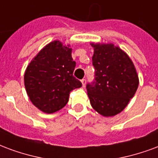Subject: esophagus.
Instances as JSON below:
<instances>
[{
  "mask_svg": "<svg viewBox=\"0 0 158 158\" xmlns=\"http://www.w3.org/2000/svg\"><path fill=\"white\" fill-rule=\"evenodd\" d=\"M81 83H82V86L83 87H85V83H86V80L85 79H81Z\"/></svg>",
  "mask_w": 158,
  "mask_h": 158,
  "instance_id": "1",
  "label": "esophagus"
}]
</instances>
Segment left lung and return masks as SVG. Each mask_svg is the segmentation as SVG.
Masks as SVG:
<instances>
[{
  "mask_svg": "<svg viewBox=\"0 0 158 158\" xmlns=\"http://www.w3.org/2000/svg\"><path fill=\"white\" fill-rule=\"evenodd\" d=\"M94 81L86 86L91 106L103 116H114L126 108L138 88L133 62L112 43H91Z\"/></svg>",
  "mask_w": 158,
  "mask_h": 158,
  "instance_id": "8db88e82",
  "label": "left lung"
}]
</instances>
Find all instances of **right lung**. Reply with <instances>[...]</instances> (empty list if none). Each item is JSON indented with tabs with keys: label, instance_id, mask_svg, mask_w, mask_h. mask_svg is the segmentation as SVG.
<instances>
[{
	"label": "right lung",
	"instance_id": "add662e5",
	"mask_svg": "<svg viewBox=\"0 0 158 158\" xmlns=\"http://www.w3.org/2000/svg\"><path fill=\"white\" fill-rule=\"evenodd\" d=\"M72 48L59 41H52L38 52L24 74L26 91L31 103L44 113L51 114L66 106L71 91L80 88L73 77L76 63Z\"/></svg>",
	"mask_w": 158,
	"mask_h": 158
}]
</instances>
